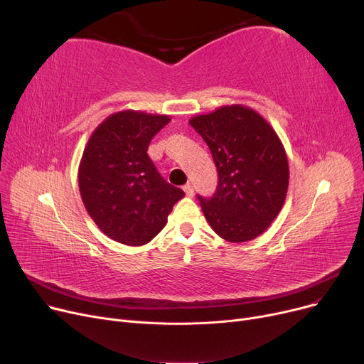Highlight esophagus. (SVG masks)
I'll return each mask as SVG.
<instances>
[{"mask_svg": "<svg viewBox=\"0 0 364 364\" xmlns=\"http://www.w3.org/2000/svg\"><path fill=\"white\" fill-rule=\"evenodd\" d=\"M183 190L186 192V195L188 196V198H192L193 195H195V190H193V186L190 184V183H187V184H184L183 186Z\"/></svg>", "mask_w": 364, "mask_h": 364, "instance_id": "1", "label": "esophagus"}]
</instances>
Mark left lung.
Returning a JSON list of instances; mask_svg holds the SVG:
<instances>
[{
    "instance_id": "8db88e82",
    "label": "left lung",
    "mask_w": 364,
    "mask_h": 364,
    "mask_svg": "<svg viewBox=\"0 0 364 364\" xmlns=\"http://www.w3.org/2000/svg\"><path fill=\"white\" fill-rule=\"evenodd\" d=\"M188 122L218 169L214 196H198L206 221L227 242L258 237L279 215L289 186L288 156L276 131L242 105L223 106Z\"/></svg>"
}]
</instances>
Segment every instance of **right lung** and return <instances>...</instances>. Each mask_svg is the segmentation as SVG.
Instances as JSON below:
<instances>
[{
  "instance_id": "right-lung-1",
  "label": "right lung",
  "mask_w": 364,
  "mask_h": 364,
  "mask_svg": "<svg viewBox=\"0 0 364 364\" xmlns=\"http://www.w3.org/2000/svg\"><path fill=\"white\" fill-rule=\"evenodd\" d=\"M171 121L140 110L112 113L88 139L78 169L87 213L110 239L141 246L155 237L180 199L147 156L151 139Z\"/></svg>"
}]
</instances>
